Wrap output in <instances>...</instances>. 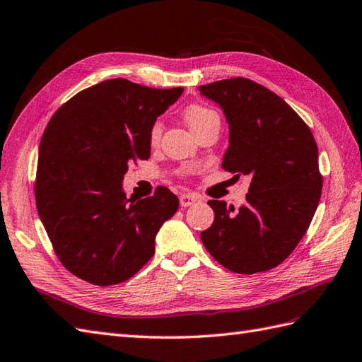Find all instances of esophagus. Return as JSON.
<instances>
[{
	"mask_svg": "<svg viewBox=\"0 0 362 362\" xmlns=\"http://www.w3.org/2000/svg\"><path fill=\"white\" fill-rule=\"evenodd\" d=\"M197 202V196L194 194H182L180 196V206L187 208V206H191L192 204H196Z\"/></svg>",
	"mask_w": 362,
	"mask_h": 362,
	"instance_id": "esophagus-1",
	"label": "esophagus"
}]
</instances>
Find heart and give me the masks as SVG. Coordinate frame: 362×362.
<instances>
[{"instance_id": "obj_1", "label": "heart", "mask_w": 362, "mask_h": 362, "mask_svg": "<svg viewBox=\"0 0 362 362\" xmlns=\"http://www.w3.org/2000/svg\"><path fill=\"white\" fill-rule=\"evenodd\" d=\"M183 119L189 126L192 132H197L199 129L204 128L205 124L211 122H219V115L216 111L209 109L204 105H189L183 109ZM162 136V123L154 122L149 128V143L151 145H157V141L160 140Z\"/></svg>"}]
</instances>
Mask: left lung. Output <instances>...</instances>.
<instances>
[{"mask_svg":"<svg viewBox=\"0 0 362 362\" xmlns=\"http://www.w3.org/2000/svg\"><path fill=\"white\" fill-rule=\"evenodd\" d=\"M199 90L222 107L230 126L222 168L238 177L251 175L239 211L223 200L208 202L214 222L200 239L230 272L272 270L304 238L321 199L313 134L279 95L253 80L234 77Z\"/></svg>","mask_w":362,"mask_h":362,"instance_id":"left-lung-1","label":"left lung"}]
</instances>
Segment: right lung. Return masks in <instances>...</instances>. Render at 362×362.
<instances>
[{"instance_id": "1", "label": "right lung", "mask_w": 362, "mask_h": 362, "mask_svg": "<svg viewBox=\"0 0 362 362\" xmlns=\"http://www.w3.org/2000/svg\"><path fill=\"white\" fill-rule=\"evenodd\" d=\"M182 92L105 80L49 120L38 149L37 209L55 255L80 279L120 284L153 257L156 234L179 199L165 187L128 199L122 182L131 162L148 160L151 124Z\"/></svg>"}]
</instances>
